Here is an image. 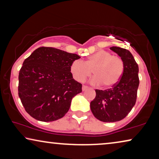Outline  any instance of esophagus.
Instances as JSON below:
<instances>
[{
    "mask_svg": "<svg viewBox=\"0 0 159 159\" xmlns=\"http://www.w3.org/2000/svg\"><path fill=\"white\" fill-rule=\"evenodd\" d=\"M89 89V87L88 86H84H84H82V90L83 91H86V90H87V89Z\"/></svg>",
    "mask_w": 159,
    "mask_h": 159,
    "instance_id": "esophagus-1",
    "label": "esophagus"
}]
</instances>
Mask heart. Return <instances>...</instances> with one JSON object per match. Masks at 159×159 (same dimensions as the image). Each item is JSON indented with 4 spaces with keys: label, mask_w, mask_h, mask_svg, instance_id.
Here are the masks:
<instances>
[{
    "label": "heart",
    "mask_w": 159,
    "mask_h": 159,
    "mask_svg": "<svg viewBox=\"0 0 159 159\" xmlns=\"http://www.w3.org/2000/svg\"><path fill=\"white\" fill-rule=\"evenodd\" d=\"M95 75L91 83L95 85L103 84L110 88L117 84L124 72V62L117 55H112L107 50H99L89 55L83 62L75 60L71 62L70 71L73 79L83 82L92 73Z\"/></svg>",
    "instance_id": "heart-1"
}]
</instances>
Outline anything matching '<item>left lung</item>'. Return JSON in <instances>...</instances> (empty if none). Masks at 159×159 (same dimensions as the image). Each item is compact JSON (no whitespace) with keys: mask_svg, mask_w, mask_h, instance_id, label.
<instances>
[{"mask_svg":"<svg viewBox=\"0 0 159 159\" xmlns=\"http://www.w3.org/2000/svg\"><path fill=\"white\" fill-rule=\"evenodd\" d=\"M110 50L123 60V74L111 89H96V97L90 104L94 117L104 122L120 121L128 115L135 104L139 86L138 66L130 52L119 47H111Z\"/></svg>","mask_w":159,"mask_h":159,"instance_id":"8db88e82","label":"left lung"}]
</instances>
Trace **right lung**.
<instances>
[{
    "instance_id": "add662e5",
    "label": "right lung",
    "mask_w": 159,
    "mask_h": 159,
    "mask_svg": "<svg viewBox=\"0 0 159 159\" xmlns=\"http://www.w3.org/2000/svg\"><path fill=\"white\" fill-rule=\"evenodd\" d=\"M80 56L53 48H37L25 59L19 74V96L26 112L42 122L59 120L82 91L70 66Z\"/></svg>"
}]
</instances>
